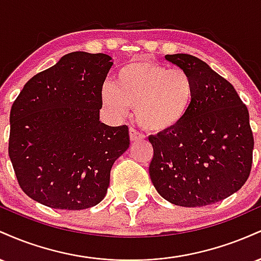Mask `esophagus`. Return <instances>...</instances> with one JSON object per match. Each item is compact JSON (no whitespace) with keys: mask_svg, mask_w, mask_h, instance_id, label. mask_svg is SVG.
Listing matches in <instances>:
<instances>
[{"mask_svg":"<svg viewBox=\"0 0 261 261\" xmlns=\"http://www.w3.org/2000/svg\"><path fill=\"white\" fill-rule=\"evenodd\" d=\"M142 139H143L142 135L137 133V131L135 130V128H133V127L130 128V140H131V142H136V141H140V140H142Z\"/></svg>","mask_w":261,"mask_h":261,"instance_id":"esophagus-1","label":"esophagus"}]
</instances>
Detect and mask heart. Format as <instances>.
I'll return each mask as SVG.
<instances>
[{"label":"heart","mask_w":261,"mask_h":261,"mask_svg":"<svg viewBox=\"0 0 261 261\" xmlns=\"http://www.w3.org/2000/svg\"><path fill=\"white\" fill-rule=\"evenodd\" d=\"M195 95V82L182 68L136 60L124 65L115 76V85L101 88L103 106L113 115L122 116L135 107V118L143 130L166 133L188 115Z\"/></svg>","instance_id":"heart-1"}]
</instances>
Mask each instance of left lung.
Here are the masks:
<instances>
[{
  "mask_svg": "<svg viewBox=\"0 0 261 261\" xmlns=\"http://www.w3.org/2000/svg\"><path fill=\"white\" fill-rule=\"evenodd\" d=\"M195 82L193 106L172 130L149 136V176L158 194L184 207L226 199L247 181L254 137L248 108L227 80L188 54L166 55Z\"/></svg>",
  "mask_w": 261,
  "mask_h": 261,
  "instance_id": "8db88e82",
  "label": "left lung"
}]
</instances>
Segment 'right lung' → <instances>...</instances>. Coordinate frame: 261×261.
Wrapping results in <instances>:
<instances>
[{"mask_svg":"<svg viewBox=\"0 0 261 261\" xmlns=\"http://www.w3.org/2000/svg\"><path fill=\"white\" fill-rule=\"evenodd\" d=\"M112 58L74 51L32 77L12 106L8 154L22 190L59 210H83L106 196L128 127L99 121Z\"/></svg>","mask_w":261,"mask_h":261,"instance_id":"obj_1","label":"right lung"}]
</instances>
